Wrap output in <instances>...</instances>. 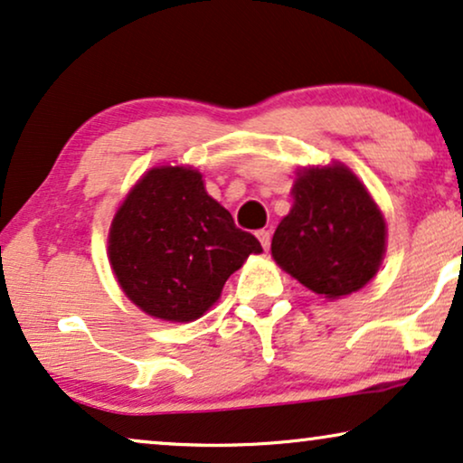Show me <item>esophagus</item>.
<instances>
[{
	"label": "esophagus",
	"mask_w": 463,
	"mask_h": 463,
	"mask_svg": "<svg viewBox=\"0 0 463 463\" xmlns=\"http://www.w3.org/2000/svg\"><path fill=\"white\" fill-rule=\"evenodd\" d=\"M257 238H259V242H261L263 250H269V244H271V233H269L268 230H261V232H257Z\"/></svg>",
	"instance_id": "34e87169"
}]
</instances>
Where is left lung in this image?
<instances>
[{"mask_svg": "<svg viewBox=\"0 0 463 463\" xmlns=\"http://www.w3.org/2000/svg\"><path fill=\"white\" fill-rule=\"evenodd\" d=\"M293 208L271 238V257L303 287L328 299L360 290L385 255V221L344 164L303 168Z\"/></svg>", "mask_w": 463, "mask_h": 463, "instance_id": "8db88e82", "label": "left lung"}]
</instances>
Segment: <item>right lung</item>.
Returning <instances> with one entry per match:
<instances>
[{
	"label": "right lung",
	"mask_w": 463,
	"mask_h": 463,
	"mask_svg": "<svg viewBox=\"0 0 463 463\" xmlns=\"http://www.w3.org/2000/svg\"><path fill=\"white\" fill-rule=\"evenodd\" d=\"M261 250L206 194L198 170L185 166L145 173L109 230V263L126 297L170 322L200 318L227 278Z\"/></svg>",
	"instance_id": "1"
}]
</instances>
